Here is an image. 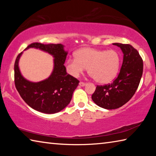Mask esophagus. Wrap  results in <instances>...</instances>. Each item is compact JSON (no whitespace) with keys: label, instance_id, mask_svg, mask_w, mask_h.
I'll return each instance as SVG.
<instances>
[{"label":"esophagus","instance_id":"1","mask_svg":"<svg viewBox=\"0 0 156 156\" xmlns=\"http://www.w3.org/2000/svg\"><path fill=\"white\" fill-rule=\"evenodd\" d=\"M80 86H84L86 84V83H84V82H80V83H79Z\"/></svg>","mask_w":156,"mask_h":156}]
</instances>
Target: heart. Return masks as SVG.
Masks as SVG:
<instances>
[{"label": "heart", "instance_id": "heart-1", "mask_svg": "<svg viewBox=\"0 0 156 156\" xmlns=\"http://www.w3.org/2000/svg\"><path fill=\"white\" fill-rule=\"evenodd\" d=\"M75 59L65 62L67 72L73 77H78L85 68L97 83L105 84L112 81L119 71L121 58L114 49H97L90 47L76 51Z\"/></svg>", "mask_w": 156, "mask_h": 156}]
</instances>
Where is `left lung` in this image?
<instances>
[{"label":"left lung","instance_id":"1","mask_svg":"<svg viewBox=\"0 0 156 156\" xmlns=\"http://www.w3.org/2000/svg\"><path fill=\"white\" fill-rule=\"evenodd\" d=\"M113 44L120 47L124 54L120 72L112 83L97 85L91 96L95 103L107 109L122 107L133 97L143 72V60L138 50L129 44Z\"/></svg>","mask_w":156,"mask_h":156}]
</instances>
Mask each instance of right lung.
<instances>
[{
    "label": "right lung",
    "instance_id": "1",
    "mask_svg": "<svg viewBox=\"0 0 156 156\" xmlns=\"http://www.w3.org/2000/svg\"><path fill=\"white\" fill-rule=\"evenodd\" d=\"M36 47L49 53L54 57V68L51 75L43 81L31 83L23 77L18 69V60L14 63V83L20 97L32 109L44 113H55L67 106L77 87L79 80L66 72L64 65L67 53L61 44L33 43L27 47Z\"/></svg>",
    "mask_w": 156,
    "mask_h": 156
}]
</instances>
